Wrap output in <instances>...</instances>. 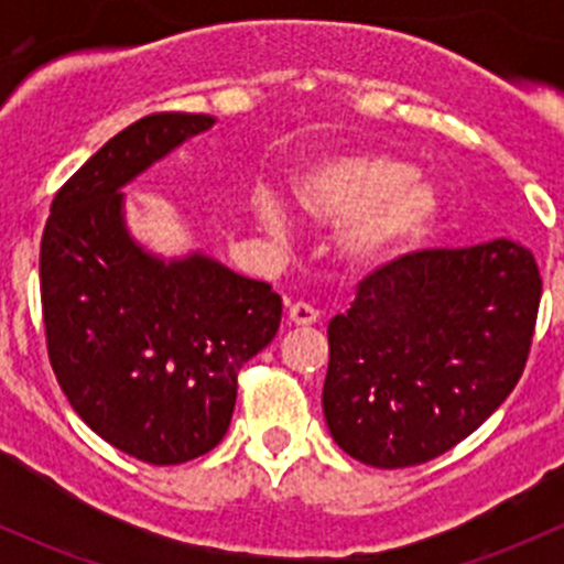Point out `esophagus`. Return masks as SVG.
I'll return each mask as SVG.
<instances>
[{
    "label": "esophagus",
    "instance_id": "34e87169",
    "mask_svg": "<svg viewBox=\"0 0 564 564\" xmlns=\"http://www.w3.org/2000/svg\"><path fill=\"white\" fill-rule=\"evenodd\" d=\"M289 322L292 324H314L318 322V311L308 303H292L289 305Z\"/></svg>",
    "mask_w": 564,
    "mask_h": 564
}]
</instances>
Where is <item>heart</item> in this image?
<instances>
[{
    "instance_id": "b5f03b06",
    "label": "heart",
    "mask_w": 564,
    "mask_h": 564,
    "mask_svg": "<svg viewBox=\"0 0 564 564\" xmlns=\"http://www.w3.org/2000/svg\"><path fill=\"white\" fill-rule=\"evenodd\" d=\"M294 202L314 224L351 221L344 250L362 267L395 259L429 237L440 215V196L409 163L388 152H355L324 158L294 182ZM259 218L267 229H281V209L261 202Z\"/></svg>"
}]
</instances>
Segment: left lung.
I'll return each mask as SVG.
<instances>
[{
    "instance_id": "obj_1",
    "label": "left lung",
    "mask_w": 564,
    "mask_h": 564,
    "mask_svg": "<svg viewBox=\"0 0 564 564\" xmlns=\"http://www.w3.org/2000/svg\"><path fill=\"white\" fill-rule=\"evenodd\" d=\"M540 294L534 256L505 237L368 272L327 327L322 406L340 451L403 469L480 429L524 373Z\"/></svg>"
}]
</instances>
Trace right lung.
Here are the masks:
<instances>
[{
    "label": "right lung",
    "instance_id": "right-lung-1",
    "mask_svg": "<svg viewBox=\"0 0 564 564\" xmlns=\"http://www.w3.org/2000/svg\"><path fill=\"white\" fill-rule=\"evenodd\" d=\"M213 122L161 111L128 124L59 187L40 242L56 382L108 445L158 466L224 440L237 373L281 324L270 283L198 253L166 264L124 229L119 187Z\"/></svg>",
    "mask_w": 564,
    "mask_h": 564
}]
</instances>
